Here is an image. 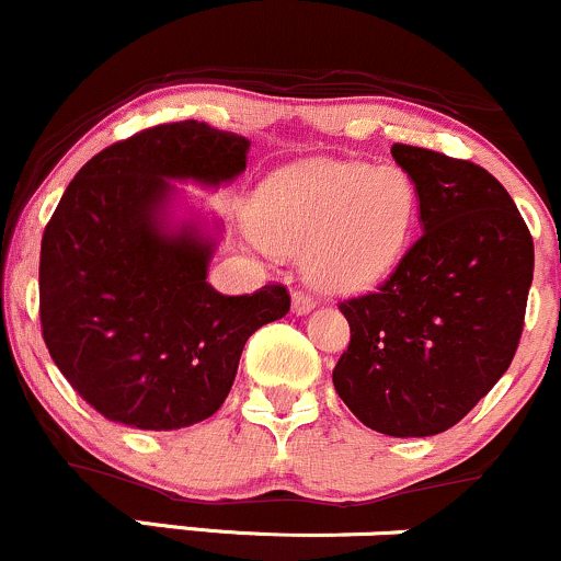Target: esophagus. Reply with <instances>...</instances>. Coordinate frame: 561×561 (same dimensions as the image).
Wrapping results in <instances>:
<instances>
[{
	"mask_svg": "<svg viewBox=\"0 0 561 561\" xmlns=\"http://www.w3.org/2000/svg\"><path fill=\"white\" fill-rule=\"evenodd\" d=\"M313 309V298L311 295H306V293H300V290H295L293 293V313H309Z\"/></svg>",
	"mask_w": 561,
	"mask_h": 561,
	"instance_id": "obj_1",
	"label": "esophagus"
}]
</instances>
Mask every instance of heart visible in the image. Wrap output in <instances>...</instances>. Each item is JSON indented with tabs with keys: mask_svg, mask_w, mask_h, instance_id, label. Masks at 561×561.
Returning <instances> with one entry per match:
<instances>
[{
	"mask_svg": "<svg viewBox=\"0 0 561 561\" xmlns=\"http://www.w3.org/2000/svg\"><path fill=\"white\" fill-rule=\"evenodd\" d=\"M417 218L415 181L402 168L309 159L257 188L252 231L276 252L304 250L306 276L324 293L378 285L408 250Z\"/></svg>",
	"mask_w": 561,
	"mask_h": 561,
	"instance_id": "obj_1",
	"label": "heart"
}]
</instances>
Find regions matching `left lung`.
I'll list each match as a JSON object with an SVG mask.
<instances>
[{"label": "left lung", "mask_w": 561, "mask_h": 561, "mask_svg": "<svg viewBox=\"0 0 561 561\" xmlns=\"http://www.w3.org/2000/svg\"><path fill=\"white\" fill-rule=\"evenodd\" d=\"M415 181L417 242L375 293L343 300L351 341L337 397L389 436H434L463 421L519 346L535 250L508 191L479 164L393 144Z\"/></svg>", "instance_id": "left-lung-1"}]
</instances>
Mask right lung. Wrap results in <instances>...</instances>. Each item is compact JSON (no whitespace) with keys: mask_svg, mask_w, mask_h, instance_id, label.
<instances>
[{"mask_svg":"<svg viewBox=\"0 0 561 561\" xmlns=\"http://www.w3.org/2000/svg\"><path fill=\"white\" fill-rule=\"evenodd\" d=\"M248 149L205 122L157 125L95 153L60 196L42 237V337L108 421L172 431L210 417L248 337L290 311L285 285L220 295L207 282L215 239L168 220L170 181L229 183Z\"/></svg>","mask_w":561,"mask_h":561,"instance_id":"1","label":"right lung"}]
</instances>
